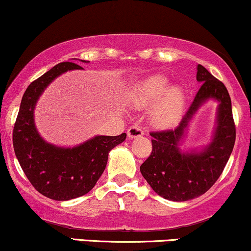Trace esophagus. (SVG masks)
Instances as JSON below:
<instances>
[{"instance_id": "1", "label": "esophagus", "mask_w": 251, "mask_h": 251, "mask_svg": "<svg viewBox=\"0 0 251 251\" xmlns=\"http://www.w3.org/2000/svg\"><path fill=\"white\" fill-rule=\"evenodd\" d=\"M141 135H144V128L140 127V126H131L127 129V137L129 139L141 137Z\"/></svg>"}]
</instances>
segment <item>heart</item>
<instances>
[{"mask_svg": "<svg viewBox=\"0 0 251 251\" xmlns=\"http://www.w3.org/2000/svg\"><path fill=\"white\" fill-rule=\"evenodd\" d=\"M170 84L164 75H152L139 81L132 97L137 107H150L156 102L151 111V119L160 127H171L179 122L185 105L183 90Z\"/></svg>", "mask_w": 251, "mask_h": 251, "instance_id": "obj_1", "label": "heart"}]
</instances>
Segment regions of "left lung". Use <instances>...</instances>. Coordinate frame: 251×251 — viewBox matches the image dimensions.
I'll use <instances>...</instances> for the list:
<instances>
[{
	"instance_id": "left-lung-1",
	"label": "left lung",
	"mask_w": 251,
	"mask_h": 251,
	"mask_svg": "<svg viewBox=\"0 0 251 251\" xmlns=\"http://www.w3.org/2000/svg\"><path fill=\"white\" fill-rule=\"evenodd\" d=\"M196 70V80L201 87L188 111L176 128L151 133L152 153L140 166L141 174L153 191L170 201L183 202L204 194L221 175L236 138L227 87L202 65L199 64ZM209 100L219 104L210 144L199 150H181L189 123Z\"/></svg>"
}]
</instances>
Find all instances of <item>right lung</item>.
<instances>
[{
	"label": "right lung",
	"mask_w": 251,
	"mask_h": 251,
	"mask_svg": "<svg viewBox=\"0 0 251 251\" xmlns=\"http://www.w3.org/2000/svg\"><path fill=\"white\" fill-rule=\"evenodd\" d=\"M71 70L83 68L72 62L59 63L30 84L13 132L15 154L24 174L36 191L56 201L71 200L91 191L106 167L110 151L126 139V133L95 135L77 146L64 147L41 137L35 125L36 104L51 81Z\"/></svg>",
	"instance_id": "add662e5"
}]
</instances>
